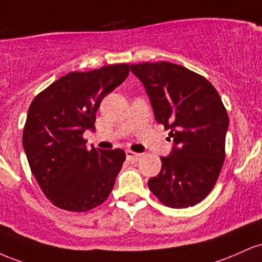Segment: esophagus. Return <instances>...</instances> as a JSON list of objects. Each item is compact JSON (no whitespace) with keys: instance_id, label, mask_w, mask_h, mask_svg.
Masks as SVG:
<instances>
[{"instance_id":"esophagus-1","label":"esophagus","mask_w":262,"mask_h":262,"mask_svg":"<svg viewBox=\"0 0 262 262\" xmlns=\"http://www.w3.org/2000/svg\"><path fill=\"white\" fill-rule=\"evenodd\" d=\"M140 156V154H136V152L131 151V149H127V151H126V158H127L128 161H136Z\"/></svg>"}]
</instances>
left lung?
<instances>
[{"label":"left lung","instance_id":"1","mask_svg":"<svg viewBox=\"0 0 262 262\" xmlns=\"http://www.w3.org/2000/svg\"><path fill=\"white\" fill-rule=\"evenodd\" d=\"M130 69L173 140L160 173L148 179L149 189L167 207L195 205L211 192L225 158L229 117L222 99L207 79L169 61Z\"/></svg>","mask_w":262,"mask_h":262}]
</instances>
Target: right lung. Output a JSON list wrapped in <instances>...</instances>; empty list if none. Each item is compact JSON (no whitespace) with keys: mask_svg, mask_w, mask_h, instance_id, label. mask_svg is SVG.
Wrapping results in <instances>:
<instances>
[{"mask_svg":"<svg viewBox=\"0 0 262 262\" xmlns=\"http://www.w3.org/2000/svg\"><path fill=\"white\" fill-rule=\"evenodd\" d=\"M128 64L61 76L29 106L23 148L34 178L60 209L86 211L113 190L126 156L122 149H88L83 134L94 127L101 100L127 78Z\"/></svg>","mask_w":262,"mask_h":262,"instance_id":"add662e5","label":"right lung"}]
</instances>
